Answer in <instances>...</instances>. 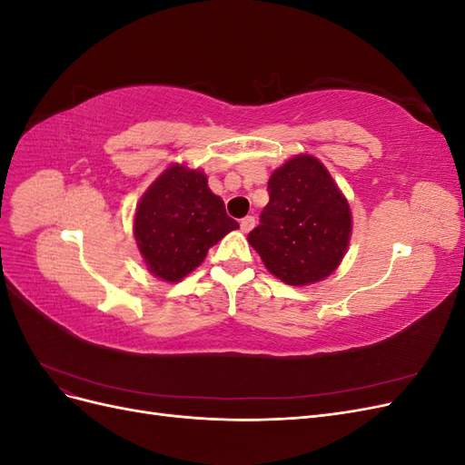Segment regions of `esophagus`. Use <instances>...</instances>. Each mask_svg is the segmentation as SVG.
<instances>
[{
	"instance_id": "esophagus-1",
	"label": "esophagus",
	"mask_w": 465,
	"mask_h": 465,
	"mask_svg": "<svg viewBox=\"0 0 465 465\" xmlns=\"http://www.w3.org/2000/svg\"><path fill=\"white\" fill-rule=\"evenodd\" d=\"M254 224H256V219H254V217H244V219L241 221V231H242V232H250L252 229H254Z\"/></svg>"
}]
</instances>
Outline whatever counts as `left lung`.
Masks as SVG:
<instances>
[{
    "instance_id": "1",
    "label": "left lung",
    "mask_w": 465,
    "mask_h": 465,
    "mask_svg": "<svg viewBox=\"0 0 465 465\" xmlns=\"http://www.w3.org/2000/svg\"><path fill=\"white\" fill-rule=\"evenodd\" d=\"M270 203L248 234L267 272L292 287L331 275L347 254L353 217L328 168L314 154H294L267 182Z\"/></svg>"
}]
</instances>
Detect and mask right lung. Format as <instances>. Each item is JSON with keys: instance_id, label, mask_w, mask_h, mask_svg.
I'll return each instance as SVG.
<instances>
[{"instance_id": "right-lung-1", "label": "right lung", "mask_w": 465, "mask_h": 465, "mask_svg": "<svg viewBox=\"0 0 465 465\" xmlns=\"http://www.w3.org/2000/svg\"><path fill=\"white\" fill-rule=\"evenodd\" d=\"M238 223L209 190L200 168L174 163L145 190L135 207L134 236L147 270L166 283H178L202 265L211 246Z\"/></svg>"}]
</instances>
